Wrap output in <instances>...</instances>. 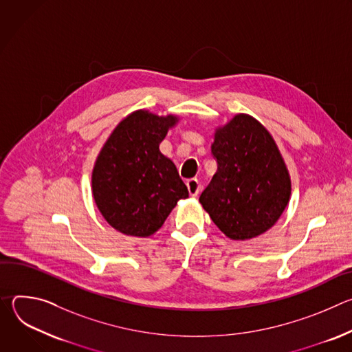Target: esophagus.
<instances>
[{"instance_id":"obj_1","label":"esophagus","mask_w":352,"mask_h":352,"mask_svg":"<svg viewBox=\"0 0 352 352\" xmlns=\"http://www.w3.org/2000/svg\"><path fill=\"white\" fill-rule=\"evenodd\" d=\"M186 186H188V190H189V195H190V196H197L199 192H200V189H202V185H200L199 179H196V178L188 179Z\"/></svg>"}]
</instances>
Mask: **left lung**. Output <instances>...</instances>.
Here are the masks:
<instances>
[{
    "mask_svg": "<svg viewBox=\"0 0 352 352\" xmlns=\"http://www.w3.org/2000/svg\"><path fill=\"white\" fill-rule=\"evenodd\" d=\"M212 153L217 171L199 202L219 230L235 241L270 230L291 196V177L270 132L252 116L217 126Z\"/></svg>",
    "mask_w": 352,
    "mask_h": 352,
    "instance_id": "left-lung-1",
    "label": "left lung"
}]
</instances>
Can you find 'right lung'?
<instances>
[{
  "label": "right lung",
  "instance_id": "add662e5",
  "mask_svg": "<svg viewBox=\"0 0 352 352\" xmlns=\"http://www.w3.org/2000/svg\"><path fill=\"white\" fill-rule=\"evenodd\" d=\"M179 121L140 109L111 132L94 162L91 195L104 220L117 231L147 238L166 221L178 200L189 196L175 164L160 143Z\"/></svg>",
  "mask_w": 352,
  "mask_h": 352
}]
</instances>
